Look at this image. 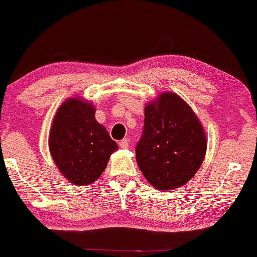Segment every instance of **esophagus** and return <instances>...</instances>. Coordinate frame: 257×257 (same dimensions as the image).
Wrapping results in <instances>:
<instances>
[{
    "mask_svg": "<svg viewBox=\"0 0 257 257\" xmlns=\"http://www.w3.org/2000/svg\"><path fill=\"white\" fill-rule=\"evenodd\" d=\"M128 140L127 139H122L119 142V146L121 147V149H128Z\"/></svg>",
    "mask_w": 257,
    "mask_h": 257,
    "instance_id": "esophagus-1",
    "label": "esophagus"
}]
</instances>
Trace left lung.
<instances>
[{
	"label": "left lung",
	"mask_w": 257,
	"mask_h": 257,
	"mask_svg": "<svg viewBox=\"0 0 257 257\" xmlns=\"http://www.w3.org/2000/svg\"><path fill=\"white\" fill-rule=\"evenodd\" d=\"M206 150L201 122L178 94L161 93L146 105L136 159L151 185L163 191L184 186L201 166Z\"/></svg>",
	"instance_id": "1"
}]
</instances>
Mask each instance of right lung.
<instances>
[{
	"instance_id": "right-lung-1",
	"label": "right lung",
	"mask_w": 257,
	"mask_h": 257,
	"mask_svg": "<svg viewBox=\"0 0 257 257\" xmlns=\"http://www.w3.org/2000/svg\"><path fill=\"white\" fill-rule=\"evenodd\" d=\"M94 112L92 103L70 98L59 106L51 125L49 150L52 159L76 186L96 181L118 149L106 128L97 122Z\"/></svg>"
}]
</instances>
